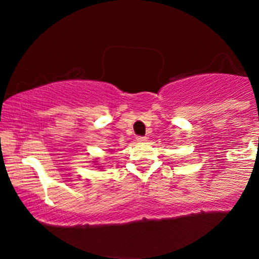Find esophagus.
<instances>
[{
  "mask_svg": "<svg viewBox=\"0 0 259 259\" xmlns=\"http://www.w3.org/2000/svg\"><path fill=\"white\" fill-rule=\"evenodd\" d=\"M146 140V137H138L137 138V142L138 143H144Z\"/></svg>",
  "mask_w": 259,
  "mask_h": 259,
  "instance_id": "obj_1",
  "label": "esophagus"
}]
</instances>
